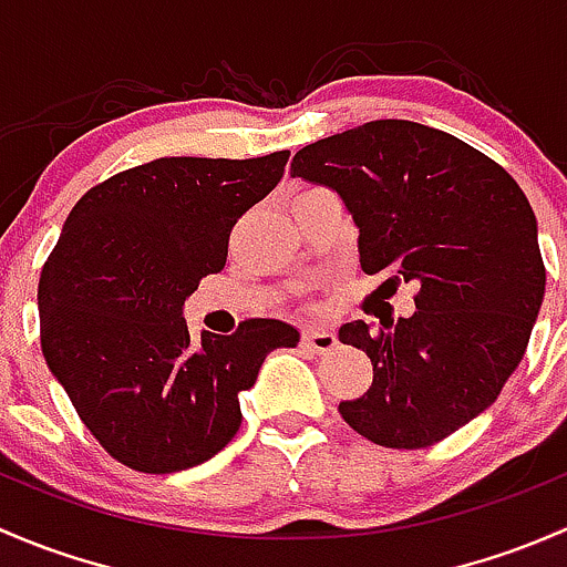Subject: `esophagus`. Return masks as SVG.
<instances>
[{
	"mask_svg": "<svg viewBox=\"0 0 567 567\" xmlns=\"http://www.w3.org/2000/svg\"><path fill=\"white\" fill-rule=\"evenodd\" d=\"M301 340L316 353H329L337 348V337L329 329H323V326H305L301 329Z\"/></svg>",
	"mask_w": 567,
	"mask_h": 567,
	"instance_id": "1",
	"label": "esophagus"
}]
</instances>
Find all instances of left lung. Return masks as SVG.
<instances>
[{"instance_id":"1","label":"left lung","mask_w":567,"mask_h":567,"mask_svg":"<svg viewBox=\"0 0 567 567\" xmlns=\"http://www.w3.org/2000/svg\"><path fill=\"white\" fill-rule=\"evenodd\" d=\"M293 177L334 188L359 227L364 274L416 288V312L346 323L373 386L342 400L359 436L422 450L483 414L522 362L546 293L527 194L494 158L447 131L373 120L301 147Z\"/></svg>"}]
</instances>
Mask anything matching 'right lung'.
<instances>
[{
    "instance_id": "1",
    "label": "right lung",
    "mask_w": 567,
    "mask_h": 567,
    "mask_svg": "<svg viewBox=\"0 0 567 567\" xmlns=\"http://www.w3.org/2000/svg\"><path fill=\"white\" fill-rule=\"evenodd\" d=\"M288 156L156 158L93 186L68 214L40 271V348L114 461L169 474L214 458L241 427L238 394L255 386L262 359L299 342L274 318L194 342L183 318Z\"/></svg>"
}]
</instances>
